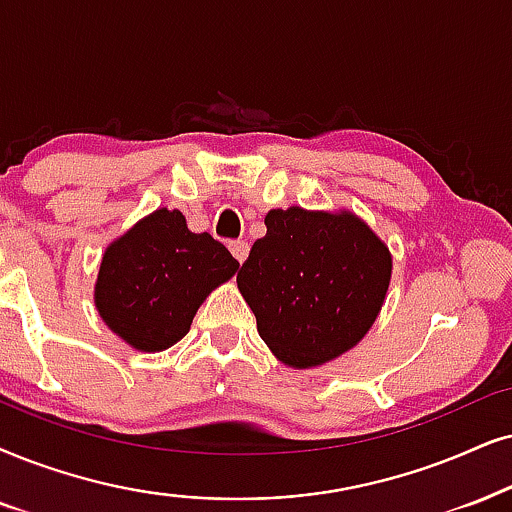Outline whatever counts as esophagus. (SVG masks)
<instances>
[{
    "mask_svg": "<svg viewBox=\"0 0 512 512\" xmlns=\"http://www.w3.org/2000/svg\"><path fill=\"white\" fill-rule=\"evenodd\" d=\"M229 250L234 252L236 260L243 264V262H245V257H248V252H250V245L245 243V241H231V243H229Z\"/></svg>",
    "mask_w": 512,
    "mask_h": 512,
    "instance_id": "obj_1",
    "label": "esophagus"
}]
</instances>
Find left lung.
<instances>
[{"label": "left lung", "instance_id": "obj_1", "mask_svg": "<svg viewBox=\"0 0 512 512\" xmlns=\"http://www.w3.org/2000/svg\"><path fill=\"white\" fill-rule=\"evenodd\" d=\"M236 283L257 331L290 368L328 364L357 347L383 309L392 252L349 210H269Z\"/></svg>", "mask_w": 512, "mask_h": 512}]
</instances>
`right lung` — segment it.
Returning <instances> with one entry per match:
<instances>
[{"instance_id": "1", "label": "right lung", "mask_w": 512, "mask_h": 512, "mask_svg": "<svg viewBox=\"0 0 512 512\" xmlns=\"http://www.w3.org/2000/svg\"><path fill=\"white\" fill-rule=\"evenodd\" d=\"M238 262L210 234H193L179 210L160 208L115 238L94 283L96 312L139 352H163L189 333L212 290Z\"/></svg>"}]
</instances>
